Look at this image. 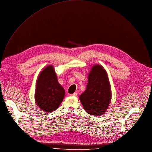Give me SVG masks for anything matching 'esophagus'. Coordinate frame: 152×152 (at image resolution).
I'll list each match as a JSON object with an SVG mask.
<instances>
[{
  "label": "esophagus",
  "mask_w": 152,
  "mask_h": 152,
  "mask_svg": "<svg viewBox=\"0 0 152 152\" xmlns=\"http://www.w3.org/2000/svg\"><path fill=\"white\" fill-rule=\"evenodd\" d=\"M70 95V96H77V93H74V94H71V95Z\"/></svg>",
  "instance_id": "obj_1"
}]
</instances>
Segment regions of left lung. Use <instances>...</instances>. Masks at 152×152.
I'll list each match as a JSON object with an SVG mask.
<instances>
[{"label": "left lung", "instance_id": "left-lung-1", "mask_svg": "<svg viewBox=\"0 0 152 152\" xmlns=\"http://www.w3.org/2000/svg\"><path fill=\"white\" fill-rule=\"evenodd\" d=\"M111 98L112 92L106 71L102 65H95L88 75L86 90L79 96L80 103L88 114L101 116L108 108Z\"/></svg>", "mask_w": 152, "mask_h": 152}]
</instances>
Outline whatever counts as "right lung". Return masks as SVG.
Wrapping results in <instances>:
<instances>
[{
  "instance_id": "1",
  "label": "right lung",
  "mask_w": 152,
  "mask_h": 152,
  "mask_svg": "<svg viewBox=\"0 0 152 152\" xmlns=\"http://www.w3.org/2000/svg\"><path fill=\"white\" fill-rule=\"evenodd\" d=\"M64 87L58 82L54 66L48 65L38 75L35 99L38 107L49 113L56 110L65 97Z\"/></svg>"
}]
</instances>
